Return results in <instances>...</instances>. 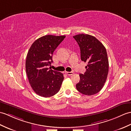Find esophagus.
Here are the masks:
<instances>
[{
  "label": "esophagus",
  "mask_w": 131,
  "mask_h": 131,
  "mask_svg": "<svg viewBox=\"0 0 131 131\" xmlns=\"http://www.w3.org/2000/svg\"><path fill=\"white\" fill-rule=\"evenodd\" d=\"M65 74H67L68 75H72L73 74H74V72H73L72 71H70V72L66 71V72H65Z\"/></svg>",
  "instance_id": "obj_1"
}]
</instances>
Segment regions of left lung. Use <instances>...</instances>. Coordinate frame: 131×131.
I'll list each match as a JSON object with an SVG mask.
<instances>
[{
	"label": "left lung",
	"instance_id": "obj_1",
	"mask_svg": "<svg viewBox=\"0 0 131 131\" xmlns=\"http://www.w3.org/2000/svg\"><path fill=\"white\" fill-rule=\"evenodd\" d=\"M79 46L81 60L88 63L85 72L81 74L76 85L80 93L92 95L100 92L107 80L109 62L105 47L93 36L79 34L73 36Z\"/></svg>",
	"mask_w": 131,
	"mask_h": 131
}]
</instances>
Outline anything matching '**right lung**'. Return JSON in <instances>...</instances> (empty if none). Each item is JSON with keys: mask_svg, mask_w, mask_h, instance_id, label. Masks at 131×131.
Here are the masks:
<instances>
[{"mask_svg": "<svg viewBox=\"0 0 131 131\" xmlns=\"http://www.w3.org/2000/svg\"><path fill=\"white\" fill-rule=\"evenodd\" d=\"M65 36L46 35L33 42L27 55L26 70L29 83L38 95L47 98L59 92L63 80L61 72L48 68L54 51Z\"/></svg>", "mask_w": 131, "mask_h": 131, "instance_id": "obj_1", "label": "right lung"}]
</instances>
